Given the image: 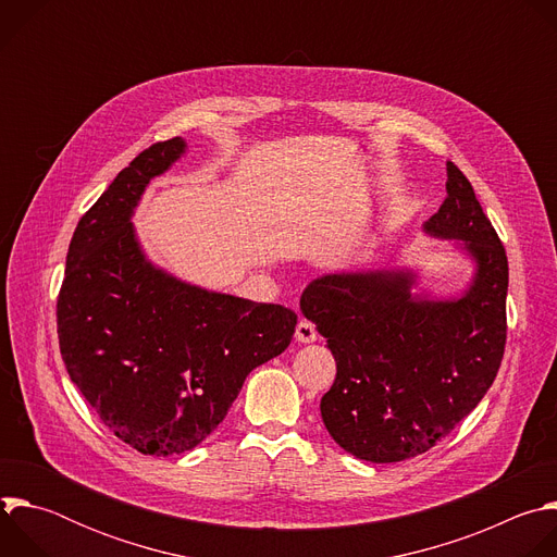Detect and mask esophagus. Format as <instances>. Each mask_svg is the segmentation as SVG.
<instances>
[{"mask_svg": "<svg viewBox=\"0 0 557 557\" xmlns=\"http://www.w3.org/2000/svg\"><path fill=\"white\" fill-rule=\"evenodd\" d=\"M295 339L299 344H312L317 339V331H314V324L306 322V320H299L297 326H295Z\"/></svg>", "mask_w": 557, "mask_h": 557, "instance_id": "34e87169", "label": "esophagus"}]
</instances>
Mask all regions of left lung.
<instances>
[{
	"instance_id": "1",
	"label": "left lung",
	"mask_w": 557,
	"mask_h": 557,
	"mask_svg": "<svg viewBox=\"0 0 557 557\" xmlns=\"http://www.w3.org/2000/svg\"><path fill=\"white\" fill-rule=\"evenodd\" d=\"M445 187L425 231L462 240L479 264L460 299L412 297V275L387 271L324 275L299 299L337 361L320 406L324 425L361 460L396 462L432 449L481 404L505 355V247L451 161Z\"/></svg>"
}]
</instances>
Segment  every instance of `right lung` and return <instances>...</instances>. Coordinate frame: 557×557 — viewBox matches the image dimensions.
Here are the masks:
<instances>
[{
  "mask_svg": "<svg viewBox=\"0 0 557 557\" xmlns=\"http://www.w3.org/2000/svg\"><path fill=\"white\" fill-rule=\"evenodd\" d=\"M183 151L178 136L153 143L78 220L57 297L70 379L110 432L149 456L205 441L297 324L290 308L189 286L143 258L129 215Z\"/></svg>",
  "mask_w": 557,
  "mask_h": 557,
  "instance_id": "add662e5",
  "label": "right lung"
}]
</instances>
